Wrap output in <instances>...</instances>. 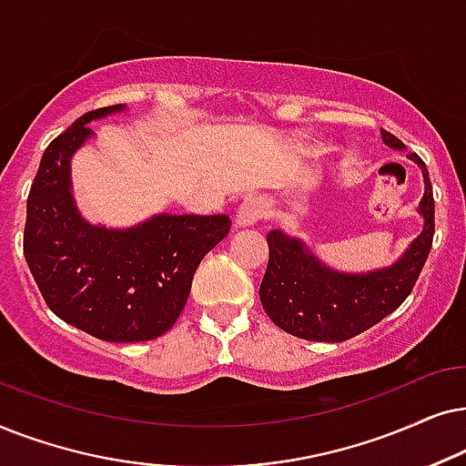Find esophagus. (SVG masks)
Segmentation results:
<instances>
[{"label":"esophagus","mask_w":466,"mask_h":466,"mask_svg":"<svg viewBox=\"0 0 466 466\" xmlns=\"http://www.w3.org/2000/svg\"><path fill=\"white\" fill-rule=\"evenodd\" d=\"M266 213H268V210H266L264 200H259V198H247V200L240 204L237 221L238 226H256L259 219H264Z\"/></svg>","instance_id":"1"}]
</instances>
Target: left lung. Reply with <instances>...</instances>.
<instances>
[{
	"mask_svg": "<svg viewBox=\"0 0 466 466\" xmlns=\"http://www.w3.org/2000/svg\"><path fill=\"white\" fill-rule=\"evenodd\" d=\"M381 138L390 147L405 148L386 129H381ZM409 157L424 175L426 189L420 202L424 229L390 268L369 275H340L318 262L300 240L285 237L279 229L266 237L270 256L259 285V300L281 330L298 339L340 343L380 324L411 294L435 237V198L426 164L415 153Z\"/></svg>",
	"mask_w": 466,
	"mask_h": 466,
	"instance_id": "8db88e82",
	"label": "left lung"
}]
</instances>
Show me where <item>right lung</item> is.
<instances>
[{
	"instance_id": "obj_1",
	"label": "right lung",
	"mask_w": 466,
	"mask_h": 466,
	"mask_svg": "<svg viewBox=\"0 0 466 466\" xmlns=\"http://www.w3.org/2000/svg\"><path fill=\"white\" fill-rule=\"evenodd\" d=\"M123 106L85 113L42 155L27 196L23 253L48 309L108 343L168 332L187 302L202 258L228 237V215H157L129 229L89 226L70 194V157L86 123Z\"/></svg>"
}]
</instances>
